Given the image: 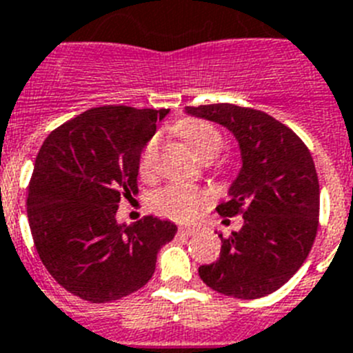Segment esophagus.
I'll use <instances>...</instances> for the list:
<instances>
[{
	"mask_svg": "<svg viewBox=\"0 0 353 353\" xmlns=\"http://www.w3.org/2000/svg\"><path fill=\"white\" fill-rule=\"evenodd\" d=\"M179 234H183V236H194L195 234V229H192V228H179Z\"/></svg>",
	"mask_w": 353,
	"mask_h": 353,
	"instance_id": "1",
	"label": "esophagus"
}]
</instances>
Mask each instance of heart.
Wrapping results in <instances>:
<instances>
[{"label": "heart", "instance_id": "b5f03b06", "mask_svg": "<svg viewBox=\"0 0 353 353\" xmlns=\"http://www.w3.org/2000/svg\"><path fill=\"white\" fill-rule=\"evenodd\" d=\"M181 137L188 142L201 159L214 158L222 149V134L213 124L204 121H185L179 124ZM161 137L154 134L147 140L140 154V172L143 177H152L158 170V156ZM211 195L186 183H170L152 195V206L159 214L177 222H192L206 210Z\"/></svg>", "mask_w": 353, "mask_h": 353}]
</instances>
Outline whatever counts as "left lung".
I'll return each mask as SVG.
<instances>
[{
  "mask_svg": "<svg viewBox=\"0 0 353 353\" xmlns=\"http://www.w3.org/2000/svg\"><path fill=\"white\" fill-rule=\"evenodd\" d=\"M185 112L228 128L238 140L241 170L222 216L243 214V225L222 238L220 257L199 266L211 290L241 300L277 291L307 259L316 238L320 185L305 143L283 122L236 104L186 106Z\"/></svg>",
  "mask_w": 353,
  "mask_h": 353,
  "instance_id": "obj_1",
  "label": "left lung"
}]
</instances>
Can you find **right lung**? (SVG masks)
<instances>
[{"label":"right lung","mask_w":353,"mask_h":353,"mask_svg":"<svg viewBox=\"0 0 353 353\" xmlns=\"http://www.w3.org/2000/svg\"><path fill=\"white\" fill-rule=\"evenodd\" d=\"M168 110L101 106L49 133L28 186V222L41 261L69 293L104 304L149 283L177 232L152 214L119 223L122 197L139 192L140 154Z\"/></svg>","instance_id":"right-lung-1"}]
</instances>
